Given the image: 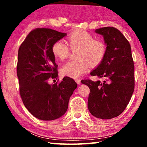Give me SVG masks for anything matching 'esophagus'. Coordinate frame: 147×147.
I'll return each mask as SVG.
<instances>
[{
    "label": "esophagus",
    "instance_id": "esophagus-1",
    "mask_svg": "<svg viewBox=\"0 0 147 147\" xmlns=\"http://www.w3.org/2000/svg\"><path fill=\"white\" fill-rule=\"evenodd\" d=\"M75 82L77 83V84H81V80L80 79H76Z\"/></svg>",
    "mask_w": 147,
    "mask_h": 147
}]
</instances>
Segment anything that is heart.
<instances>
[{
  "mask_svg": "<svg viewBox=\"0 0 147 147\" xmlns=\"http://www.w3.org/2000/svg\"><path fill=\"white\" fill-rule=\"evenodd\" d=\"M68 44L71 50H78L75 61H69L61 69L64 76L78 78L88 70L89 64L96 65L102 60L106 52V46L102 39H94L89 32L77 30L72 32L67 38ZM55 58L64 60L69 56V49L62 41L55 42L52 47Z\"/></svg>",
  "mask_w": 147,
  "mask_h": 147,
  "instance_id": "b5f03b06",
  "label": "heart"
}]
</instances>
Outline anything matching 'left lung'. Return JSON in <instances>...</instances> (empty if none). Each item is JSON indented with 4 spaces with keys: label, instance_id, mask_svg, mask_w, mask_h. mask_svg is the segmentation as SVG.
I'll use <instances>...</instances> for the list:
<instances>
[{
    "label": "left lung",
    "instance_id": "1",
    "mask_svg": "<svg viewBox=\"0 0 147 147\" xmlns=\"http://www.w3.org/2000/svg\"><path fill=\"white\" fill-rule=\"evenodd\" d=\"M106 46L104 58L90 74L104 79L81 82L90 89L88 107L96 118L110 119L123 112L134 90V65L131 47L121 32L114 27L96 29Z\"/></svg>",
    "mask_w": 147,
    "mask_h": 147
}]
</instances>
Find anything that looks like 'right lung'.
Wrapping results in <instances>:
<instances>
[{"instance_id":"right-lung-1","label":"right lung","mask_w":147,"mask_h":147,"mask_svg":"<svg viewBox=\"0 0 147 147\" xmlns=\"http://www.w3.org/2000/svg\"><path fill=\"white\" fill-rule=\"evenodd\" d=\"M66 36L50 28H37L19 47L17 74L20 94L29 112L40 120L53 121L63 116L77 88L75 81L67 76L58 84H49V79L58 78L52 47Z\"/></svg>"}]
</instances>
